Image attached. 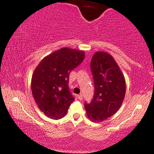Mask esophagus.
<instances>
[{
  "mask_svg": "<svg viewBox=\"0 0 154 154\" xmlns=\"http://www.w3.org/2000/svg\"><path fill=\"white\" fill-rule=\"evenodd\" d=\"M78 98L79 100H82V98H83V95L82 94H79L78 95Z\"/></svg>",
  "mask_w": 154,
  "mask_h": 154,
  "instance_id": "1",
  "label": "esophagus"
}]
</instances>
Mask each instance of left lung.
<instances>
[{
    "label": "left lung",
    "instance_id": "left-lung-1",
    "mask_svg": "<svg viewBox=\"0 0 154 154\" xmlns=\"http://www.w3.org/2000/svg\"><path fill=\"white\" fill-rule=\"evenodd\" d=\"M95 92L85 107L91 121L101 122L116 113L123 102L126 92L123 73L111 55L104 51L94 53L91 61Z\"/></svg>",
    "mask_w": 154,
    "mask_h": 154
}]
</instances>
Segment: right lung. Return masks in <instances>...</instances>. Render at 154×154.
<instances>
[{
	"label": "right lung",
	"instance_id": "1",
	"mask_svg": "<svg viewBox=\"0 0 154 154\" xmlns=\"http://www.w3.org/2000/svg\"><path fill=\"white\" fill-rule=\"evenodd\" d=\"M85 51L62 48L41 60L32 74L33 97L42 112L58 120L64 117L74 101L68 89L69 74L80 65Z\"/></svg>",
	"mask_w": 154,
	"mask_h": 154
}]
</instances>
